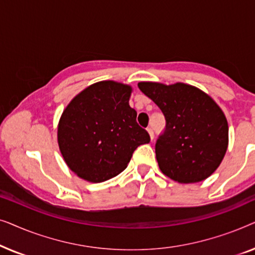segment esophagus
<instances>
[{
  "label": "esophagus",
  "mask_w": 255,
  "mask_h": 255,
  "mask_svg": "<svg viewBox=\"0 0 255 255\" xmlns=\"http://www.w3.org/2000/svg\"><path fill=\"white\" fill-rule=\"evenodd\" d=\"M147 132H148V134H149V138H151V140H153V138H154V132H153V130H152L151 128H147Z\"/></svg>",
  "instance_id": "1"
}]
</instances>
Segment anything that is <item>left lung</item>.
<instances>
[{"instance_id": "left-lung-1", "label": "left lung", "mask_w": 255, "mask_h": 255, "mask_svg": "<svg viewBox=\"0 0 255 255\" xmlns=\"http://www.w3.org/2000/svg\"><path fill=\"white\" fill-rule=\"evenodd\" d=\"M139 89L162 111L166 128L155 142L159 168L179 183L201 182L224 158L229 125L224 113L208 94L177 82H139Z\"/></svg>"}]
</instances>
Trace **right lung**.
Segmentation results:
<instances>
[{
  "label": "right lung",
  "mask_w": 255,
  "mask_h": 255,
  "mask_svg": "<svg viewBox=\"0 0 255 255\" xmlns=\"http://www.w3.org/2000/svg\"><path fill=\"white\" fill-rule=\"evenodd\" d=\"M132 88L115 81L87 87L73 99L58 124V144L76 175L99 183L127 168L134 149L149 134L128 104Z\"/></svg>",
  "instance_id": "1"
}]
</instances>
